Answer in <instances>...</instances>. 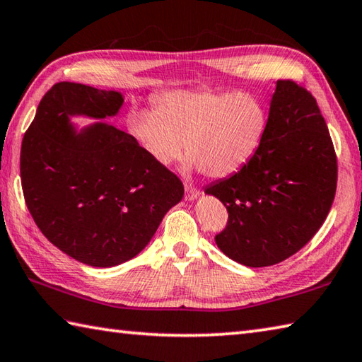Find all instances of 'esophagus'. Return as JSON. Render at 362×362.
Instances as JSON below:
<instances>
[{
  "label": "esophagus",
  "mask_w": 362,
  "mask_h": 362,
  "mask_svg": "<svg viewBox=\"0 0 362 362\" xmlns=\"http://www.w3.org/2000/svg\"><path fill=\"white\" fill-rule=\"evenodd\" d=\"M199 192L196 188H193L192 185H185V199L187 201H194L198 199Z\"/></svg>",
  "instance_id": "34e87169"
}]
</instances>
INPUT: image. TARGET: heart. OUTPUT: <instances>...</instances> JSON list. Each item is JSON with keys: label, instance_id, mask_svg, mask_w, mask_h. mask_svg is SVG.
Masks as SVG:
<instances>
[{"label": "heart", "instance_id": "1", "mask_svg": "<svg viewBox=\"0 0 362 362\" xmlns=\"http://www.w3.org/2000/svg\"><path fill=\"white\" fill-rule=\"evenodd\" d=\"M128 133L156 163L173 164L188 153V168L223 179L253 158L267 128L258 98L239 91L170 90L153 100V110L134 109Z\"/></svg>", "mask_w": 362, "mask_h": 362}]
</instances>
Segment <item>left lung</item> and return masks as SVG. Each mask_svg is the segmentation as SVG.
Returning <instances> with one entry per match:
<instances>
[{"label":"left lung","mask_w":362,"mask_h":362,"mask_svg":"<svg viewBox=\"0 0 362 362\" xmlns=\"http://www.w3.org/2000/svg\"><path fill=\"white\" fill-rule=\"evenodd\" d=\"M336 187V152L317 101L298 83L277 81L253 158L204 189L229 214L216 245L247 267L277 264L317 234Z\"/></svg>","instance_id":"8db88e82"}]
</instances>
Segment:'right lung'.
<instances>
[{"label": "right lung", "mask_w": 362, "mask_h": 362, "mask_svg": "<svg viewBox=\"0 0 362 362\" xmlns=\"http://www.w3.org/2000/svg\"><path fill=\"white\" fill-rule=\"evenodd\" d=\"M123 103L115 90L55 83L22 141V188L33 220L63 253L93 267L139 255L183 198L179 177L103 122ZM71 116L98 122L77 129Z\"/></svg>", "instance_id": "obj_1"}]
</instances>
